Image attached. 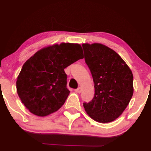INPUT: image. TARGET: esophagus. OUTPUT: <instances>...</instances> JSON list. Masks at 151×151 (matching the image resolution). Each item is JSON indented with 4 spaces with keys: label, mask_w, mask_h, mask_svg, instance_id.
<instances>
[{
    "label": "esophagus",
    "mask_w": 151,
    "mask_h": 151,
    "mask_svg": "<svg viewBox=\"0 0 151 151\" xmlns=\"http://www.w3.org/2000/svg\"><path fill=\"white\" fill-rule=\"evenodd\" d=\"M74 91H75L76 92H77V93H80L81 91V87H79V88H77V89L74 90Z\"/></svg>",
    "instance_id": "esophagus-1"
}]
</instances>
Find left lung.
I'll list each match as a JSON object with an SVG mask.
<instances>
[{"label": "left lung", "instance_id": "obj_1", "mask_svg": "<svg viewBox=\"0 0 151 151\" xmlns=\"http://www.w3.org/2000/svg\"><path fill=\"white\" fill-rule=\"evenodd\" d=\"M82 47L95 90L92 100L83 104L84 109L93 120L111 122L121 116L132 98V72L124 60L108 47L86 43Z\"/></svg>", "mask_w": 151, "mask_h": 151}]
</instances>
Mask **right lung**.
Returning <instances> with one entry per match:
<instances>
[{
  "mask_svg": "<svg viewBox=\"0 0 151 151\" xmlns=\"http://www.w3.org/2000/svg\"><path fill=\"white\" fill-rule=\"evenodd\" d=\"M82 58L79 44L62 43L37 52L25 62L17 78V92L22 103L39 116L57 111L70 92L64 70Z\"/></svg>",
  "mask_w": 151,
  "mask_h": 151,
  "instance_id": "obj_1",
  "label": "right lung"
}]
</instances>
